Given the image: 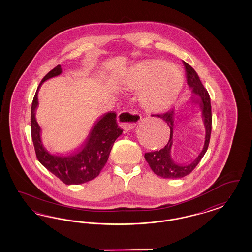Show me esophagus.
<instances>
[{"label":"esophagus","mask_w":252,"mask_h":252,"mask_svg":"<svg viewBox=\"0 0 252 252\" xmlns=\"http://www.w3.org/2000/svg\"><path fill=\"white\" fill-rule=\"evenodd\" d=\"M140 118V115L134 111H123L117 116V121L123 129L130 130L137 126Z\"/></svg>","instance_id":"obj_1"}]
</instances>
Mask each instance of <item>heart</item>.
Returning a JSON list of instances; mask_svg holds the SVG:
<instances>
[{"label":"heart","mask_w":252,"mask_h":252,"mask_svg":"<svg viewBox=\"0 0 252 252\" xmlns=\"http://www.w3.org/2000/svg\"><path fill=\"white\" fill-rule=\"evenodd\" d=\"M124 84L139 92V102L146 111L163 113L174 106L183 92L185 76L176 64L163 60H145L136 63Z\"/></svg>","instance_id":"b5f03b06"}]
</instances>
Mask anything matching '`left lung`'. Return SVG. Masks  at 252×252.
I'll return each instance as SVG.
<instances>
[{"instance_id": "1", "label": "left lung", "mask_w": 252, "mask_h": 252, "mask_svg": "<svg viewBox=\"0 0 252 252\" xmlns=\"http://www.w3.org/2000/svg\"><path fill=\"white\" fill-rule=\"evenodd\" d=\"M184 66L187 74L188 85L193 93L192 103L198 104L201 111V117L203 119L205 126V141L202 150L198 153V156L193 160L188 163H179L174 160L172 155V148L174 144V134H175V125H176V115L175 111H168L164 114L154 115L158 116L163 121L167 123L170 127V138L167 144L163 149L156 152L145 153L144 157L150 167L152 168L154 174L163 178H181L190 174L191 172L198 165V162L202 159L208 150L210 143L211 132H212V106L211 99L206 89L201 83L198 74L191 67L190 65L183 61Z\"/></svg>"}]
</instances>
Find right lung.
I'll list each match as a JSON object with an SVG mask.
<instances>
[{
    "instance_id": "obj_1",
    "label": "right lung",
    "mask_w": 252,
    "mask_h": 252,
    "mask_svg": "<svg viewBox=\"0 0 252 252\" xmlns=\"http://www.w3.org/2000/svg\"><path fill=\"white\" fill-rule=\"evenodd\" d=\"M62 67L58 64L51 70L39 83L31 106V137L38 161L66 185H79L89 182L99 176L106 164L111 150L123 130L116 122V114L109 112L99 117L90 131L84 143L76 152L67 156L54 155L42 144L40 127L36 120L38 105V92L41 84L49 78L59 76Z\"/></svg>"
}]
</instances>
